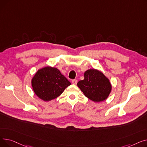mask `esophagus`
Returning <instances> with one entry per match:
<instances>
[{"instance_id": "esophagus-1", "label": "esophagus", "mask_w": 147, "mask_h": 147, "mask_svg": "<svg viewBox=\"0 0 147 147\" xmlns=\"http://www.w3.org/2000/svg\"><path fill=\"white\" fill-rule=\"evenodd\" d=\"M71 82H72V83L74 84H76L77 83H78V80H77L76 79H74V80H73Z\"/></svg>"}]
</instances>
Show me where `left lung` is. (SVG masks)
<instances>
[{
  "instance_id": "left-lung-1",
  "label": "left lung",
  "mask_w": 147,
  "mask_h": 147,
  "mask_svg": "<svg viewBox=\"0 0 147 147\" xmlns=\"http://www.w3.org/2000/svg\"><path fill=\"white\" fill-rule=\"evenodd\" d=\"M84 80L78 83V86L87 98L95 102H99L109 96L111 84L101 71L96 69H89L84 72Z\"/></svg>"
}]
</instances>
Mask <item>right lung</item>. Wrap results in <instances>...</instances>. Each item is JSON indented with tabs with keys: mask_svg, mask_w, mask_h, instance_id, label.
I'll return each mask as SVG.
<instances>
[{
	"mask_svg": "<svg viewBox=\"0 0 147 147\" xmlns=\"http://www.w3.org/2000/svg\"><path fill=\"white\" fill-rule=\"evenodd\" d=\"M70 84L58 68L49 66L38 69L32 79L35 94L44 101L55 99Z\"/></svg>",
	"mask_w": 147,
	"mask_h": 147,
	"instance_id": "right-lung-1",
	"label": "right lung"
}]
</instances>
